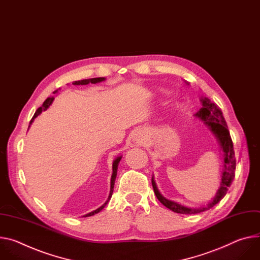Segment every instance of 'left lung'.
<instances>
[{
  "instance_id": "obj_1",
  "label": "left lung",
  "mask_w": 260,
  "mask_h": 260,
  "mask_svg": "<svg viewBox=\"0 0 260 260\" xmlns=\"http://www.w3.org/2000/svg\"><path fill=\"white\" fill-rule=\"evenodd\" d=\"M202 105L203 107L199 110L198 113H196V117L200 118L203 121H205V124L210 127V129L214 133L218 140L220 141L221 146L224 151V172L222 176V182L221 186L219 188V191L210 203H208L206 206H202L200 208H188L184 207L176 202H173L171 200H168L165 197H162L157 187L155 185V182L153 180V177L151 178L152 182V187L154 194L158 201L168 207L169 209L173 210L174 212H177V214H183V215H194V214H199V212L205 211L211 207H214L217 203H219L224 196L227 194L228 187L230 186L234 176H235V167H237V160H235V154H234V149H233V143L230 137V133L228 131L227 123L225 121V118L223 117V114L221 110L214 104L211 103L207 99H202Z\"/></svg>"
}]
</instances>
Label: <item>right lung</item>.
<instances>
[{
    "label": "right lung",
    "mask_w": 260,
    "mask_h": 260,
    "mask_svg": "<svg viewBox=\"0 0 260 260\" xmlns=\"http://www.w3.org/2000/svg\"><path fill=\"white\" fill-rule=\"evenodd\" d=\"M105 80V78H94V79H89V80H81V81H76V82H74L73 84L74 85H87V84H89V83H91V84H96V83H100V82H103ZM57 91H54L53 93H56ZM54 101V96H52V98H48L45 100V102L43 103V105L40 107V108H38L37 109V111L35 112V114H34V116H33V118L31 119V121H30V123H32L33 122V119L35 117H37L42 111H45L46 109H48L49 107H50V105L52 104V102ZM120 159H121V156H119V157H117L115 160H114V162H113V174H112V178H111V191H110V195H109V198H108V200H107V202L104 204V205H102L100 208H98V209H95V210H93V211H91V212H89V214H87V215H85L84 217H91V216H93V215H95V214H98V212H100L105 206H106V204L109 202V200H110V198L112 197V194H113V188H114V183H115V179H116V175H117V167H118V162L120 161Z\"/></svg>",
    "instance_id": "add662e5"
}]
</instances>
